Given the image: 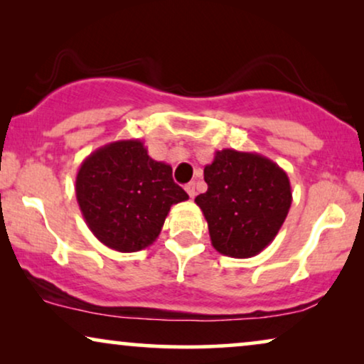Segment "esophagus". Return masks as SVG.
<instances>
[{
    "label": "esophagus",
    "mask_w": 364,
    "mask_h": 364,
    "mask_svg": "<svg viewBox=\"0 0 364 364\" xmlns=\"http://www.w3.org/2000/svg\"><path fill=\"white\" fill-rule=\"evenodd\" d=\"M186 191H187L188 197H191V198L196 197V183H193V182H188L187 186H186Z\"/></svg>",
    "instance_id": "esophagus-1"
}]
</instances>
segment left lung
I'll return each mask as SVG.
<instances>
[{
  "label": "left lung",
  "instance_id": "8db88e82",
  "mask_svg": "<svg viewBox=\"0 0 364 364\" xmlns=\"http://www.w3.org/2000/svg\"><path fill=\"white\" fill-rule=\"evenodd\" d=\"M207 192L196 197L213 248L250 258L270 245L291 205L287 172L257 152L222 149L203 168Z\"/></svg>",
  "mask_w": 364,
  "mask_h": 364
}]
</instances>
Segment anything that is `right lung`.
<instances>
[{
    "mask_svg": "<svg viewBox=\"0 0 364 364\" xmlns=\"http://www.w3.org/2000/svg\"><path fill=\"white\" fill-rule=\"evenodd\" d=\"M76 198L89 230L112 250L131 253L152 245L173 203L188 196L139 139L116 141L84 159Z\"/></svg>",
    "mask_w": 364,
    "mask_h": 364,
    "instance_id": "1",
    "label": "right lung"
}]
</instances>
